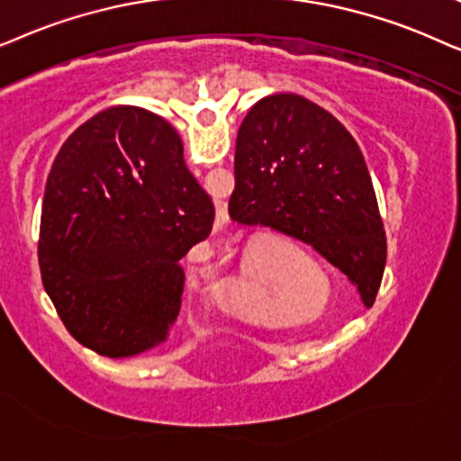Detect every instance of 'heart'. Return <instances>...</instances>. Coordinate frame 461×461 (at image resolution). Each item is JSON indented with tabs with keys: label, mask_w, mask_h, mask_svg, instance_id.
Segmentation results:
<instances>
[{
	"label": "heart",
	"mask_w": 461,
	"mask_h": 461,
	"mask_svg": "<svg viewBox=\"0 0 461 461\" xmlns=\"http://www.w3.org/2000/svg\"><path fill=\"white\" fill-rule=\"evenodd\" d=\"M276 257L282 263H302L303 255L299 250L280 244L276 249ZM227 299L236 310L247 312L255 316H276V303L272 299V286H269V276L266 269L257 266H247L238 274V278L227 286Z\"/></svg>",
	"instance_id": "heart-1"
}]
</instances>
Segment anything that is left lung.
I'll return each mask as SVG.
<instances>
[{
  "mask_svg": "<svg viewBox=\"0 0 461 461\" xmlns=\"http://www.w3.org/2000/svg\"><path fill=\"white\" fill-rule=\"evenodd\" d=\"M230 217L308 244L373 305L385 231L358 145L339 120L299 95L261 98L236 139Z\"/></svg>",
  "mask_w": 461,
  "mask_h": 461,
  "instance_id": "obj_1",
  "label": "left lung"
}]
</instances>
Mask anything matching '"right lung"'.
<instances>
[{
    "instance_id": "obj_1",
    "label": "right lung",
    "mask_w": 461,
    "mask_h": 461,
    "mask_svg": "<svg viewBox=\"0 0 461 461\" xmlns=\"http://www.w3.org/2000/svg\"><path fill=\"white\" fill-rule=\"evenodd\" d=\"M212 221L167 120L122 105L84 122L48 175L38 244L41 282L73 339L107 358L167 341L185 286L179 261Z\"/></svg>"
}]
</instances>
